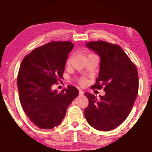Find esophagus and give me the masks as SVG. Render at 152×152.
I'll list each match as a JSON object with an SVG mask.
<instances>
[{
	"label": "esophagus",
	"instance_id": "esophagus-1",
	"mask_svg": "<svg viewBox=\"0 0 152 152\" xmlns=\"http://www.w3.org/2000/svg\"><path fill=\"white\" fill-rule=\"evenodd\" d=\"M84 92L82 91H81L80 89H79V94H80V95H82V94H84Z\"/></svg>",
	"mask_w": 152,
	"mask_h": 152
}]
</instances>
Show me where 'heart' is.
Segmentation results:
<instances>
[{
  "instance_id": "1",
  "label": "heart",
  "mask_w": 152,
  "mask_h": 152,
  "mask_svg": "<svg viewBox=\"0 0 152 152\" xmlns=\"http://www.w3.org/2000/svg\"><path fill=\"white\" fill-rule=\"evenodd\" d=\"M71 58H72V57L69 58L68 59V60H67V64H69V63L70 62ZM85 83H86V80H84V79L82 78V79L80 80V84L81 85H84V84H85Z\"/></svg>"
}]
</instances>
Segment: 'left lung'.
<instances>
[{
	"mask_svg": "<svg viewBox=\"0 0 152 152\" xmlns=\"http://www.w3.org/2000/svg\"><path fill=\"white\" fill-rule=\"evenodd\" d=\"M86 46L101 58L99 77L91 88L104 86L105 94L97 99L84 93L89 102L84 117L95 129L108 132L121 124L132 109L138 93L137 70L119 45L97 41L88 42Z\"/></svg>",
	"mask_w": 152,
	"mask_h": 152,
	"instance_id": "8db88e82",
	"label": "left lung"
}]
</instances>
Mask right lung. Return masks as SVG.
<instances>
[{
    "instance_id": "right-lung-1",
    "label": "right lung",
    "mask_w": 152,
    "mask_h": 152,
    "mask_svg": "<svg viewBox=\"0 0 152 152\" xmlns=\"http://www.w3.org/2000/svg\"><path fill=\"white\" fill-rule=\"evenodd\" d=\"M71 42H51L35 48L24 58L17 76L19 100L31 121L43 129L61 124L78 90L68 86L60 92L53 84L63 78Z\"/></svg>"
}]
</instances>
